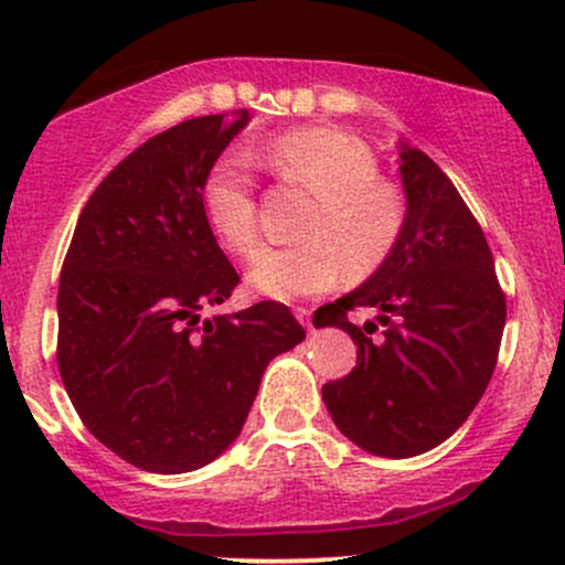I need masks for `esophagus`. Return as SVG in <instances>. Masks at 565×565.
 <instances>
[{
	"instance_id": "obj_1",
	"label": "esophagus",
	"mask_w": 565,
	"mask_h": 565,
	"mask_svg": "<svg viewBox=\"0 0 565 565\" xmlns=\"http://www.w3.org/2000/svg\"><path fill=\"white\" fill-rule=\"evenodd\" d=\"M295 316H297V321L302 323V327L310 329V310L308 308H295Z\"/></svg>"
}]
</instances>
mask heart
Returning <instances> with one entry per match:
<instances>
[{
	"mask_svg": "<svg viewBox=\"0 0 565 565\" xmlns=\"http://www.w3.org/2000/svg\"><path fill=\"white\" fill-rule=\"evenodd\" d=\"M281 183L313 193L300 225L305 242L263 249L246 281L270 300L321 295L342 274L369 276L398 249L406 231V196L380 178V161L364 140L342 129L310 127L278 135L249 153ZM201 206L225 249L249 257L260 244L255 178L238 153L220 157L201 185Z\"/></svg>",
	"mask_w": 565,
	"mask_h": 565,
	"instance_id": "b5f03b06",
	"label": "heart"
}]
</instances>
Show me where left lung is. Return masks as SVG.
<instances>
[{"instance_id":"8db88e82","label":"left lung","mask_w":565,"mask_h":565,"mask_svg":"<svg viewBox=\"0 0 565 565\" xmlns=\"http://www.w3.org/2000/svg\"><path fill=\"white\" fill-rule=\"evenodd\" d=\"M406 231L391 260L340 300L316 310V327L353 337L355 366L323 385L334 425L377 457H417L457 430L494 374L504 291L494 257L459 191L419 148L401 142ZM379 310L386 327L355 328L347 313Z\"/></svg>"}]
</instances>
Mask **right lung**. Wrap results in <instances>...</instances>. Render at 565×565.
I'll return each mask as SVG.
<instances>
[{
  "label": "right lung",
  "instance_id": "1",
  "mask_svg": "<svg viewBox=\"0 0 565 565\" xmlns=\"http://www.w3.org/2000/svg\"><path fill=\"white\" fill-rule=\"evenodd\" d=\"M249 121H180L135 148L84 204L57 289V369L87 430L148 472H191L242 433L263 372L305 340L281 302L201 319L238 274L201 185Z\"/></svg>",
  "mask_w": 565,
  "mask_h": 565
}]
</instances>
